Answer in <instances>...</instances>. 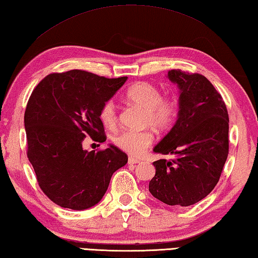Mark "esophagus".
I'll use <instances>...</instances> for the list:
<instances>
[{"mask_svg": "<svg viewBox=\"0 0 258 258\" xmlns=\"http://www.w3.org/2000/svg\"><path fill=\"white\" fill-rule=\"evenodd\" d=\"M127 162H128V165H135V163H139V162H140V160H139V159H135V158L130 157Z\"/></svg>", "mask_w": 258, "mask_h": 258, "instance_id": "obj_1", "label": "esophagus"}]
</instances>
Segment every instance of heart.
Here are the masks:
<instances>
[{"mask_svg": "<svg viewBox=\"0 0 258 258\" xmlns=\"http://www.w3.org/2000/svg\"><path fill=\"white\" fill-rule=\"evenodd\" d=\"M125 98L145 110L144 123L154 128H170L179 114V101L175 96H162L157 86L150 82H137L127 89ZM99 119L105 127L114 128L118 123V111L115 102L109 99L101 105ZM154 141L151 131H123L113 138L117 148L130 156L140 157Z\"/></svg>", "mask_w": 258, "mask_h": 258, "instance_id": "heart-1", "label": "heart"}]
</instances>
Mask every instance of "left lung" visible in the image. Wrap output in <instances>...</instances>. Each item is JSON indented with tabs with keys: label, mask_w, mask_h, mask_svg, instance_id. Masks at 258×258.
Listing matches in <instances>:
<instances>
[{
	"label": "left lung",
	"mask_w": 258,
	"mask_h": 258,
	"mask_svg": "<svg viewBox=\"0 0 258 258\" xmlns=\"http://www.w3.org/2000/svg\"><path fill=\"white\" fill-rule=\"evenodd\" d=\"M168 78L180 89V109L174 127L153 151L175 158L153 162L156 175L149 190L168 205L189 207L220 179L229 153V116L221 95L202 74L171 70Z\"/></svg>",
	"instance_id": "8db88e82"
}]
</instances>
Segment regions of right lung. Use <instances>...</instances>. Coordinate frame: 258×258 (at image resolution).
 Listing matches in <instances>:
<instances>
[{
  "instance_id": "1",
  "label": "right lung",
  "mask_w": 258,
  "mask_h": 258,
  "mask_svg": "<svg viewBox=\"0 0 258 258\" xmlns=\"http://www.w3.org/2000/svg\"><path fill=\"white\" fill-rule=\"evenodd\" d=\"M126 80L71 70L48 74L32 91L25 111L27 157L40 189L59 207L81 211L96 205L114 172L127 162L114 145L89 152L82 148L87 135L106 141L99 109Z\"/></svg>"
}]
</instances>
